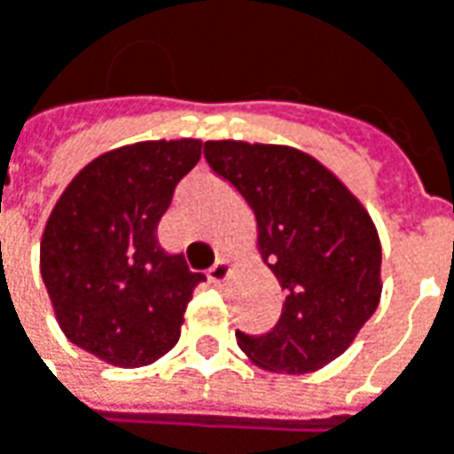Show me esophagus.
<instances>
[{
  "label": "esophagus",
  "instance_id": "34e87169",
  "mask_svg": "<svg viewBox=\"0 0 454 454\" xmlns=\"http://www.w3.org/2000/svg\"><path fill=\"white\" fill-rule=\"evenodd\" d=\"M228 274H231V264H228L226 259H215V264L207 269V279L213 282V285H221V282H226Z\"/></svg>",
  "mask_w": 454,
  "mask_h": 454
}]
</instances>
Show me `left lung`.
Segmentation results:
<instances>
[{
    "mask_svg": "<svg viewBox=\"0 0 454 454\" xmlns=\"http://www.w3.org/2000/svg\"><path fill=\"white\" fill-rule=\"evenodd\" d=\"M203 152L254 210L262 259L285 289L277 325L264 335L236 330L239 348L274 373L335 361L381 300V241L371 215L300 149L223 139Z\"/></svg>",
    "mask_w": 454,
    "mask_h": 454,
    "instance_id": "obj_1",
    "label": "left lung"
}]
</instances>
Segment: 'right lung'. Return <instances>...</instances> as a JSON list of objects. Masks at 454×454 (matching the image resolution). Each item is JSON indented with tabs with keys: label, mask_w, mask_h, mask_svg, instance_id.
<instances>
[{
	"label": "right lung",
	"mask_w": 454,
	"mask_h": 454,
	"mask_svg": "<svg viewBox=\"0 0 454 454\" xmlns=\"http://www.w3.org/2000/svg\"><path fill=\"white\" fill-rule=\"evenodd\" d=\"M200 139L111 149L81 169L50 213L40 274L70 343L119 368L154 364L180 338L192 289L206 282L157 241Z\"/></svg>",
	"instance_id": "add662e5"
}]
</instances>
